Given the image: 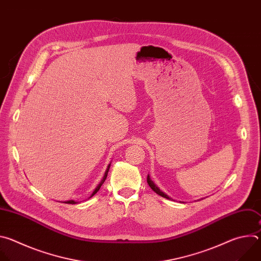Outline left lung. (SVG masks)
I'll return each mask as SVG.
<instances>
[{
  "label": "left lung",
  "instance_id": "left-lung-1",
  "mask_svg": "<svg viewBox=\"0 0 261 261\" xmlns=\"http://www.w3.org/2000/svg\"><path fill=\"white\" fill-rule=\"evenodd\" d=\"M147 184H148V186H150V187L152 188V190L154 191V192H156L158 195H160V196H162V197H164V198H166V199H171L167 194H165L163 191H161L158 187H157V185H155V182L151 179V177H150V175L147 174Z\"/></svg>",
  "mask_w": 261,
  "mask_h": 261
}]
</instances>
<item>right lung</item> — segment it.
Segmentation results:
<instances>
[{
	"label": "right lung",
	"mask_w": 261,
	"mask_h": 261,
	"mask_svg": "<svg viewBox=\"0 0 261 261\" xmlns=\"http://www.w3.org/2000/svg\"><path fill=\"white\" fill-rule=\"evenodd\" d=\"M111 163V162H110ZM110 163L108 164V166H107V168H106V170H105V173H104V175H103V177H102V179H101V181L98 184V186L97 187L95 188V190L93 191V193H92V195L89 197V198H91V197H93L98 191H99V189H100V187L101 186L103 185V182L105 181V179H106V177H107V173H108V170H109V167H110ZM63 202H65V203H69V204H75V203H77V201H75V200H67V201H63Z\"/></svg>",
	"instance_id": "right-lung-1"
}]
</instances>
